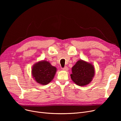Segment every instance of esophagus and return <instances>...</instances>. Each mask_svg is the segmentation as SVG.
<instances>
[{"instance_id":"obj_1","label":"esophagus","mask_w":121,"mask_h":121,"mask_svg":"<svg viewBox=\"0 0 121 121\" xmlns=\"http://www.w3.org/2000/svg\"><path fill=\"white\" fill-rule=\"evenodd\" d=\"M68 69H68V68L67 67H65L64 68H63V70L65 71H68Z\"/></svg>"}]
</instances>
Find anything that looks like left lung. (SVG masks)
Masks as SVG:
<instances>
[{
  "label": "left lung",
  "mask_w": 121,
  "mask_h": 121,
  "mask_svg": "<svg viewBox=\"0 0 121 121\" xmlns=\"http://www.w3.org/2000/svg\"><path fill=\"white\" fill-rule=\"evenodd\" d=\"M95 71V68L91 63L79 60L72 68L71 78L77 85L85 86L92 81Z\"/></svg>",
  "instance_id": "1"
}]
</instances>
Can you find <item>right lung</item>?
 Returning <instances> with one entry per match:
<instances>
[{
	"instance_id": "add662e5",
	"label": "right lung",
	"mask_w": 121,
	"mask_h": 121,
	"mask_svg": "<svg viewBox=\"0 0 121 121\" xmlns=\"http://www.w3.org/2000/svg\"><path fill=\"white\" fill-rule=\"evenodd\" d=\"M57 71L55 67L46 60L40 61L33 66L31 73L34 80L41 85H47L53 79Z\"/></svg>"
}]
</instances>
